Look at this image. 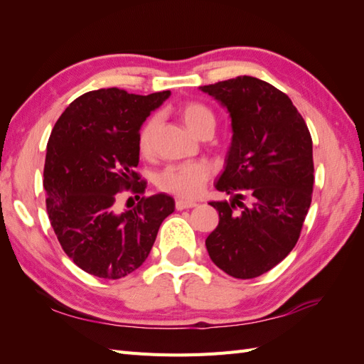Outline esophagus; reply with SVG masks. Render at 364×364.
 <instances>
[{
    "label": "esophagus",
    "instance_id": "esophagus-1",
    "mask_svg": "<svg viewBox=\"0 0 364 364\" xmlns=\"http://www.w3.org/2000/svg\"><path fill=\"white\" fill-rule=\"evenodd\" d=\"M175 206H176V210H178V211H181V210H189V208H194V206H197V203H196V202H192V200H183V198H178V200H176V203H175Z\"/></svg>",
    "mask_w": 364,
    "mask_h": 364
}]
</instances>
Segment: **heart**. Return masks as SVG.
Listing matches in <instances>:
<instances>
[{"label":"heart","instance_id":"heart-1","mask_svg":"<svg viewBox=\"0 0 364 364\" xmlns=\"http://www.w3.org/2000/svg\"><path fill=\"white\" fill-rule=\"evenodd\" d=\"M181 122L192 134H198L203 129H214L215 117L210 107L198 103L189 102L180 106L178 109ZM156 120H146L141 131H139L137 145L141 153H149L151 145V136ZM210 170L202 162H183V164L168 166L158 175V186L162 191L172 192L180 197H194L202 191Z\"/></svg>","mask_w":364,"mask_h":364}]
</instances>
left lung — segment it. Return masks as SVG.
I'll list each match as a JSON object with an SVG mask.
<instances>
[{
  "label": "left lung",
  "instance_id": "1",
  "mask_svg": "<svg viewBox=\"0 0 364 364\" xmlns=\"http://www.w3.org/2000/svg\"><path fill=\"white\" fill-rule=\"evenodd\" d=\"M200 90L225 107L233 131L225 167L214 184L230 200L210 203L219 211V225L206 237V250L231 277H259L288 257L310 210V131L288 95L253 76Z\"/></svg>",
  "mask_w": 364,
  "mask_h": 364
}]
</instances>
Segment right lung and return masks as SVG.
Instances as JSON below:
<instances>
[{
    "instance_id": "obj_1",
    "label": "right lung",
    "mask_w": 364,
    "mask_h": 364,
    "mask_svg": "<svg viewBox=\"0 0 364 364\" xmlns=\"http://www.w3.org/2000/svg\"><path fill=\"white\" fill-rule=\"evenodd\" d=\"M170 90L134 95L117 87L92 90L68 105L54 125L43 168L46 211L67 257L84 272L117 280L144 264L158 230L175 211L159 192L117 211V194L137 183V137ZM137 197V196H136Z\"/></svg>"
}]
</instances>
